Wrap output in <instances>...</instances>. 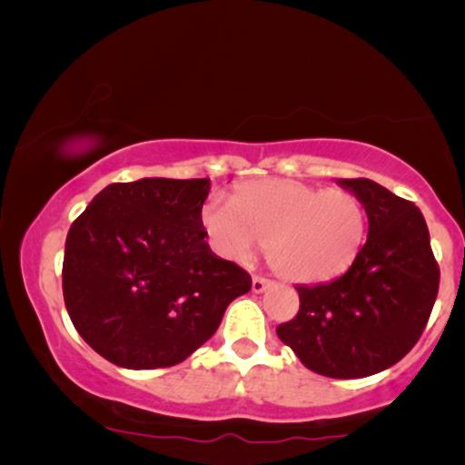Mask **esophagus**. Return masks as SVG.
I'll use <instances>...</instances> for the list:
<instances>
[{"label":"esophagus","mask_w":465,"mask_h":465,"mask_svg":"<svg viewBox=\"0 0 465 465\" xmlns=\"http://www.w3.org/2000/svg\"><path fill=\"white\" fill-rule=\"evenodd\" d=\"M266 288H271V282L264 277H253L252 279V292L253 294H262Z\"/></svg>","instance_id":"34e87169"}]
</instances>
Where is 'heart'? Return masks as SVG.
Here are the masks:
<instances>
[{"label": "heart", "mask_w": 465, "mask_h": 465, "mask_svg": "<svg viewBox=\"0 0 465 465\" xmlns=\"http://www.w3.org/2000/svg\"><path fill=\"white\" fill-rule=\"evenodd\" d=\"M201 226L222 258L245 262L264 243L271 269L292 283L332 282L349 271L366 241L364 203L345 188L258 180L232 194L209 196Z\"/></svg>", "instance_id": "1"}]
</instances>
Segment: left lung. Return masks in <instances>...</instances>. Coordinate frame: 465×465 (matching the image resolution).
<instances>
[{"instance_id":"1","label":"left lung","mask_w":465,"mask_h":465,"mask_svg":"<svg viewBox=\"0 0 465 465\" xmlns=\"http://www.w3.org/2000/svg\"><path fill=\"white\" fill-rule=\"evenodd\" d=\"M364 203L368 239L345 275L298 285L301 311L277 336L309 371L371 377L415 347L430 320L440 271L423 213L372 180H336Z\"/></svg>"}]
</instances>
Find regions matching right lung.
<instances>
[{
  "instance_id": "obj_1",
  "label": "right lung",
  "mask_w": 465,
  "mask_h": 465,
  "mask_svg": "<svg viewBox=\"0 0 465 465\" xmlns=\"http://www.w3.org/2000/svg\"><path fill=\"white\" fill-rule=\"evenodd\" d=\"M212 180L110 183L69 228L63 296L75 330L131 371L175 366L218 330L252 277L212 252L201 207Z\"/></svg>"
}]
</instances>
